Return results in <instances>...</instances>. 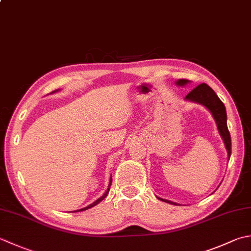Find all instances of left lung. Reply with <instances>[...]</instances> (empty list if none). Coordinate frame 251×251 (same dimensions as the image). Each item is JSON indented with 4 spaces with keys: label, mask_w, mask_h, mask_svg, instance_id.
Masks as SVG:
<instances>
[{
    "label": "left lung",
    "mask_w": 251,
    "mask_h": 251,
    "mask_svg": "<svg viewBox=\"0 0 251 251\" xmlns=\"http://www.w3.org/2000/svg\"><path fill=\"white\" fill-rule=\"evenodd\" d=\"M189 82H190V80H187V79H178L177 81H176V86L184 87ZM185 100L203 105L205 109H207L211 113V114H212L215 123H217L219 134L221 136V138L223 139L225 149H226V151H227V158L229 159L230 146H232V144H230V135H229V131L227 129L226 110H225L223 102L219 99L217 93L211 89L207 83H201V85L196 87L194 90H191L188 95L186 96ZM156 198L162 200V201H164V202L171 203V204H175V205L178 204L176 202H173V201H171V200H166V199L160 198V197H156Z\"/></svg>",
    "instance_id": "8db88e82"
}]
</instances>
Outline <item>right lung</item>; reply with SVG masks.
Segmentation results:
<instances>
[{
  "label": "right lung",
  "mask_w": 251,
  "mask_h": 251,
  "mask_svg": "<svg viewBox=\"0 0 251 251\" xmlns=\"http://www.w3.org/2000/svg\"><path fill=\"white\" fill-rule=\"evenodd\" d=\"M57 91H60V89H57V90H55V91H53V92H51V93H54V92H57ZM111 184H112V176L110 177V183H109V186H107V189L105 190V193L103 194V196L102 197H100L99 199H97L95 202H92L91 204H89V205H87V207H85V208H82V209H79V210H75V211H72V212H80V211H85V210H88V209H90V208H92V207H95V205H97L98 203L99 202H101V201L104 199L105 197H106V195L109 194V190H110V186H111Z\"/></svg>",
  "instance_id": "add662e5"
}]
</instances>
